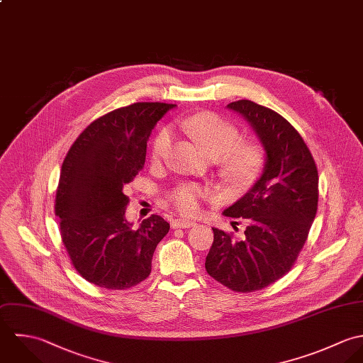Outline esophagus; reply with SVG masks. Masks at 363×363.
Returning a JSON list of instances; mask_svg holds the SVG:
<instances>
[{
	"label": "esophagus",
	"mask_w": 363,
	"mask_h": 363,
	"mask_svg": "<svg viewBox=\"0 0 363 363\" xmlns=\"http://www.w3.org/2000/svg\"><path fill=\"white\" fill-rule=\"evenodd\" d=\"M194 225H195V221L184 220V218H175V220L171 221L172 228H189V227H194Z\"/></svg>",
	"instance_id": "1"
}]
</instances>
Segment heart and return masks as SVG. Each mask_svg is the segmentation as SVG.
Segmentation results:
<instances>
[{"label":"heart","instance_id":"1","mask_svg":"<svg viewBox=\"0 0 363 363\" xmlns=\"http://www.w3.org/2000/svg\"><path fill=\"white\" fill-rule=\"evenodd\" d=\"M184 133L192 138L212 158H221V168L237 186H250L259 177L265 164V151L255 140H240L238 128L213 112H201L179 122ZM171 145V133L161 129L151 145V160H162ZM212 196L211 191L196 184L177 186L169 199L175 209L185 216H196L203 199Z\"/></svg>","mask_w":363,"mask_h":363}]
</instances>
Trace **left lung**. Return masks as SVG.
Wrapping results in <instances>:
<instances>
[{"label": "left lung", "instance_id": "8db88e82", "mask_svg": "<svg viewBox=\"0 0 363 363\" xmlns=\"http://www.w3.org/2000/svg\"><path fill=\"white\" fill-rule=\"evenodd\" d=\"M241 113L267 151L261 178L223 213L247 218L241 240L213 228L208 274L233 291L264 289L294 265L318 203L315 161L300 133L278 112L248 99L227 105Z\"/></svg>", "mask_w": 363, "mask_h": 363}]
</instances>
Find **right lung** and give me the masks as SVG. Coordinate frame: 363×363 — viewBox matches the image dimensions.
<instances>
[{
	"label": "right lung",
	"mask_w": 363,
	"mask_h": 363,
	"mask_svg": "<svg viewBox=\"0 0 363 363\" xmlns=\"http://www.w3.org/2000/svg\"><path fill=\"white\" fill-rule=\"evenodd\" d=\"M174 106L136 102L115 109L89 123L63 161L55 213L75 271L95 286L130 289L151 272L169 224L151 215L132 227L123 188L143 169L151 130Z\"/></svg>",
	"instance_id": "obj_1"
}]
</instances>
